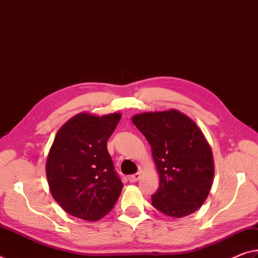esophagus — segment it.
I'll use <instances>...</instances> for the list:
<instances>
[{
  "label": "esophagus",
  "instance_id": "34e87169",
  "mask_svg": "<svg viewBox=\"0 0 258 258\" xmlns=\"http://www.w3.org/2000/svg\"><path fill=\"white\" fill-rule=\"evenodd\" d=\"M139 178H140V173H136V174H133V175H130V176L128 177V179H129V181H130L131 183H135V182H137Z\"/></svg>",
  "mask_w": 258,
  "mask_h": 258
}]
</instances>
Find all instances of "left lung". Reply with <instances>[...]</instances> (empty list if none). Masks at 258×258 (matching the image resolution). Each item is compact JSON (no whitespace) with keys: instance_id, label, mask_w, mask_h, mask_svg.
Listing matches in <instances>:
<instances>
[{"instance_id":"8db88e82","label":"left lung","mask_w":258,"mask_h":258,"mask_svg":"<svg viewBox=\"0 0 258 258\" xmlns=\"http://www.w3.org/2000/svg\"><path fill=\"white\" fill-rule=\"evenodd\" d=\"M131 120L152 147L159 175L153 206L172 218L196 212L207 200L215 175L212 149L201 129L175 109L139 113Z\"/></svg>"}]
</instances>
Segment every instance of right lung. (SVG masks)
<instances>
[{"label":"right lung","mask_w":258,"mask_h":258,"mask_svg":"<svg viewBox=\"0 0 258 258\" xmlns=\"http://www.w3.org/2000/svg\"><path fill=\"white\" fill-rule=\"evenodd\" d=\"M121 113L82 112L57 131L46 160L52 198L69 215L96 221L112 210L123 187L106 143Z\"/></svg>","instance_id":"add662e5"}]
</instances>
